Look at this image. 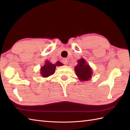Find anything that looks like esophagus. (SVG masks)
Instances as JSON below:
<instances>
[{"mask_svg":"<svg viewBox=\"0 0 130 130\" xmlns=\"http://www.w3.org/2000/svg\"><path fill=\"white\" fill-rule=\"evenodd\" d=\"M62 63H64L65 65H67L68 63V60L67 58H64V59H62Z\"/></svg>","mask_w":130,"mask_h":130,"instance_id":"esophagus-1","label":"esophagus"}]
</instances>
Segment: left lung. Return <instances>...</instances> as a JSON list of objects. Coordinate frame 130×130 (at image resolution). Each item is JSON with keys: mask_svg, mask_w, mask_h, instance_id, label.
<instances>
[{"mask_svg": "<svg viewBox=\"0 0 130 130\" xmlns=\"http://www.w3.org/2000/svg\"><path fill=\"white\" fill-rule=\"evenodd\" d=\"M78 64L75 67L76 76L81 81H88L92 78V70L84 59L78 60Z\"/></svg>", "mask_w": 130, "mask_h": 130, "instance_id": "obj_1", "label": "left lung"}]
</instances>
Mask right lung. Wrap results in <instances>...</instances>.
Returning <instances> with one entry per match:
<instances>
[{
	"mask_svg": "<svg viewBox=\"0 0 130 130\" xmlns=\"http://www.w3.org/2000/svg\"><path fill=\"white\" fill-rule=\"evenodd\" d=\"M62 65H63L62 63L59 61H57L55 64H53L51 62H49L48 61H46L43 67H41V75L42 76L43 78H47V77L53 75L55 73L57 66L59 67V66Z\"/></svg>",
	"mask_w": 130,
	"mask_h": 130,
	"instance_id": "1",
	"label": "right lung"
}]
</instances>
